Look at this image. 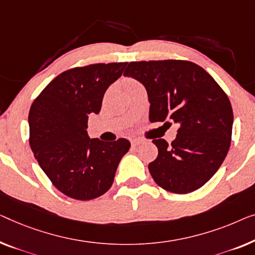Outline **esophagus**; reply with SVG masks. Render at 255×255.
Segmentation results:
<instances>
[{
  "mask_svg": "<svg viewBox=\"0 0 255 255\" xmlns=\"http://www.w3.org/2000/svg\"><path fill=\"white\" fill-rule=\"evenodd\" d=\"M140 143H142V140H140V139H132L131 140V145L132 146H139Z\"/></svg>",
  "mask_w": 255,
  "mask_h": 255,
  "instance_id": "obj_1",
  "label": "esophagus"
}]
</instances>
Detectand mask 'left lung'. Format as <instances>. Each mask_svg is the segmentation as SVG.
<instances>
[{"instance_id":"1","label":"left lung","mask_w":255,"mask_h":255,"mask_svg":"<svg viewBox=\"0 0 255 255\" xmlns=\"http://www.w3.org/2000/svg\"><path fill=\"white\" fill-rule=\"evenodd\" d=\"M124 76L145 86L150 122L178 128L170 145L153 140L158 155L148 169L155 183L178 194L200 189L230 148L234 114L227 94L206 70L187 61L131 62Z\"/></svg>"}]
</instances>
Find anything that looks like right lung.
Segmentation results:
<instances>
[{
	"instance_id": "1",
	"label": "right lung",
	"mask_w": 255,
	"mask_h": 255,
	"mask_svg": "<svg viewBox=\"0 0 255 255\" xmlns=\"http://www.w3.org/2000/svg\"><path fill=\"white\" fill-rule=\"evenodd\" d=\"M128 63L92 64L62 72L29 109V146L43 172L62 193L91 200L113 185L131 143L90 139L87 121L99 114L106 91Z\"/></svg>"
}]
</instances>
